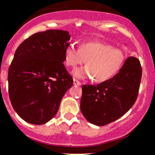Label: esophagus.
Returning a JSON list of instances; mask_svg holds the SVG:
<instances>
[{
	"label": "esophagus",
	"instance_id": "1",
	"mask_svg": "<svg viewBox=\"0 0 155 155\" xmlns=\"http://www.w3.org/2000/svg\"><path fill=\"white\" fill-rule=\"evenodd\" d=\"M73 84L75 85V86H81L82 85V83H81L79 81L76 80V79H73Z\"/></svg>",
	"mask_w": 155,
	"mask_h": 155
}]
</instances>
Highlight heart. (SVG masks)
<instances>
[{
    "mask_svg": "<svg viewBox=\"0 0 155 155\" xmlns=\"http://www.w3.org/2000/svg\"><path fill=\"white\" fill-rule=\"evenodd\" d=\"M64 63L69 67L84 63L86 66L73 70L74 77L92 79L102 82L115 76L125 62V53L120 49L99 41L83 42L76 49L69 44L64 50Z\"/></svg>",
    "mask_w": 155,
    "mask_h": 155,
    "instance_id": "b5f03b06",
    "label": "heart"
}]
</instances>
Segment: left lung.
<instances>
[{
	"label": "left lung",
	"instance_id": "left-lung-1",
	"mask_svg": "<svg viewBox=\"0 0 155 155\" xmlns=\"http://www.w3.org/2000/svg\"><path fill=\"white\" fill-rule=\"evenodd\" d=\"M141 74L140 61L130 56L112 78L95 86H82L80 109L85 118L103 126L125 115L138 97Z\"/></svg>",
	"mask_w": 155,
	"mask_h": 155
}]
</instances>
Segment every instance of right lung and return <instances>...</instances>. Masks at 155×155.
<instances>
[{
	"mask_svg": "<svg viewBox=\"0 0 155 155\" xmlns=\"http://www.w3.org/2000/svg\"><path fill=\"white\" fill-rule=\"evenodd\" d=\"M69 32L49 30L20 44L8 70L9 97L14 111L30 124L42 125L57 113L73 79L63 65Z\"/></svg>",
	"mask_w": 155,
	"mask_h": 155,
	"instance_id": "1",
	"label": "right lung"
}]
</instances>
